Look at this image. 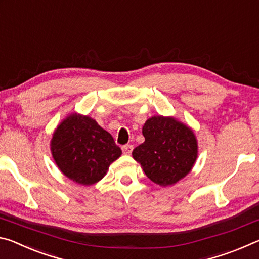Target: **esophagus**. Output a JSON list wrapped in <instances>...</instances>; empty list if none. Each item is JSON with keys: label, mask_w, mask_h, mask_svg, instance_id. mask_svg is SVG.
<instances>
[{"label": "esophagus", "mask_w": 259, "mask_h": 259, "mask_svg": "<svg viewBox=\"0 0 259 259\" xmlns=\"http://www.w3.org/2000/svg\"><path fill=\"white\" fill-rule=\"evenodd\" d=\"M133 150H134V146L133 145H124V146H122V152L124 153V154H131V152H133Z\"/></svg>", "instance_id": "1"}]
</instances>
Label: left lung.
<instances>
[{"label": "left lung", "mask_w": 259, "mask_h": 259, "mask_svg": "<svg viewBox=\"0 0 259 259\" xmlns=\"http://www.w3.org/2000/svg\"><path fill=\"white\" fill-rule=\"evenodd\" d=\"M145 142L133 151L146 176L157 185L177 183L191 171L198 156L193 131L174 117L153 116L143 126Z\"/></svg>", "instance_id": "left-lung-1"}]
</instances>
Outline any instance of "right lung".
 I'll return each mask as SVG.
<instances>
[{"label":"right lung","mask_w":259,"mask_h":259,"mask_svg":"<svg viewBox=\"0 0 259 259\" xmlns=\"http://www.w3.org/2000/svg\"><path fill=\"white\" fill-rule=\"evenodd\" d=\"M52 156L65 176L81 185L99 182L122 154L112 135L89 116L72 114L56 129Z\"/></svg>","instance_id":"add662e5"}]
</instances>
